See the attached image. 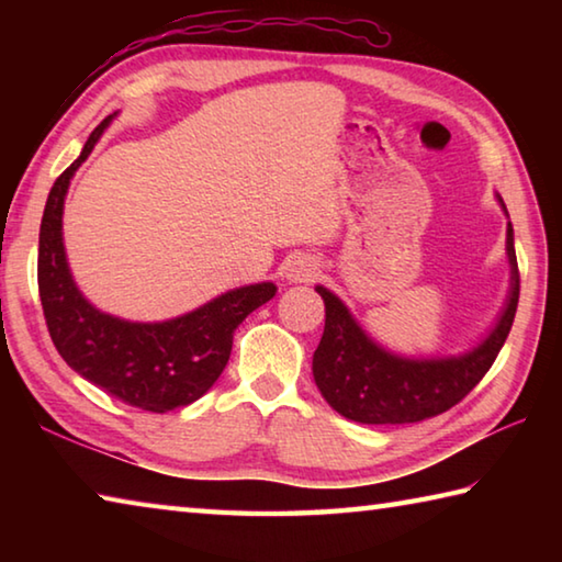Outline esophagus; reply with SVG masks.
Listing matches in <instances>:
<instances>
[{"label":"esophagus","mask_w":562,"mask_h":562,"mask_svg":"<svg viewBox=\"0 0 562 562\" xmlns=\"http://www.w3.org/2000/svg\"><path fill=\"white\" fill-rule=\"evenodd\" d=\"M284 278L290 282H310L317 278V265L310 258H292L284 265Z\"/></svg>","instance_id":"obj_1"}]
</instances>
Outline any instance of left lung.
<instances>
[{
    "label": "left lung",
    "instance_id": "8db88e82",
    "mask_svg": "<svg viewBox=\"0 0 562 562\" xmlns=\"http://www.w3.org/2000/svg\"><path fill=\"white\" fill-rule=\"evenodd\" d=\"M498 203L508 215L501 195ZM506 255L510 288L501 317L479 345L456 357L414 359L394 355L361 329L335 292L317 284L315 290L325 300V335L312 357V374L327 404L359 424H414L459 404L486 376L516 317L520 274L510 221Z\"/></svg>",
    "mask_w": 562,
    "mask_h": 562
}]
</instances>
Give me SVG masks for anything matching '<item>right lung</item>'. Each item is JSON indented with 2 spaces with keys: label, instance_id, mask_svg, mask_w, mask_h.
Here are the masks:
<instances>
[{
  "label": "right lung",
  "instance_id": "right-lung-1",
  "mask_svg": "<svg viewBox=\"0 0 562 562\" xmlns=\"http://www.w3.org/2000/svg\"><path fill=\"white\" fill-rule=\"evenodd\" d=\"M113 116L93 128L81 156L56 178L46 198L40 231V297L54 347L76 374L123 404L166 414L193 404L217 382L231 359L233 331L272 300L278 288L272 282L245 284L166 322L113 317L83 297L64 250V198Z\"/></svg>",
  "mask_w": 562,
  "mask_h": 562
}]
</instances>
